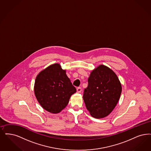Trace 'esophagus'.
I'll use <instances>...</instances> for the list:
<instances>
[{"instance_id":"esophagus-1","label":"esophagus","mask_w":151,"mask_h":151,"mask_svg":"<svg viewBox=\"0 0 151 151\" xmlns=\"http://www.w3.org/2000/svg\"><path fill=\"white\" fill-rule=\"evenodd\" d=\"M81 91H82V89H81V88H80V87H78V88H77V92L78 93H81Z\"/></svg>"}]
</instances>
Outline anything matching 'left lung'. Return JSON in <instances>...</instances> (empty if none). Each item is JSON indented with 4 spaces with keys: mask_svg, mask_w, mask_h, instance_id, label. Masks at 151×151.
Returning a JSON list of instances; mask_svg holds the SVG:
<instances>
[{
    "mask_svg": "<svg viewBox=\"0 0 151 151\" xmlns=\"http://www.w3.org/2000/svg\"><path fill=\"white\" fill-rule=\"evenodd\" d=\"M83 99L91 116L104 118L115 109L120 97L122 86L117 76L111 68L101 65L88 78Z\"/></svg>",
    "mask_w": 151,
    "mask_h": 151,
    "instance_id": "obj_1",
    "label": "left lung"
}]
</instances>
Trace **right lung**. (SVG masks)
Masks as SVG:
<instances>
[{"label":"right lung","mask_w":151,"mask_h":151,"mask_svg":"<svg viewBox=\"0 0 151 151\" xmlns=\"http://www.w3.org/2000/svg\"><path fill=\"white\" fill-rule=\"evenodd\" d=\"M76 89L59 63L44 69L37 75L34 93L43 109L52 114H58L67 106Z\"/></svg>","instance_id":"1"}]
</instances>
